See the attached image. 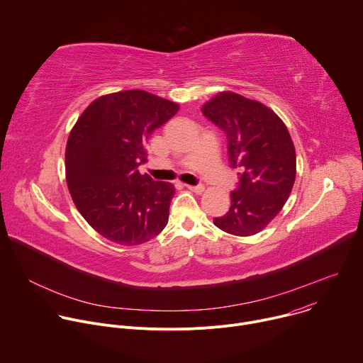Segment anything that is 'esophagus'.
I'll return each instance as SVG.
<instances>
[{"label":"esophagus","instance_id":"34e87169","mask_svg":"<svg viewBox=\"0 0 363 363\" xmlns=\"http://www.w3.org/2000/svg\"><path fill=\"white\" fill-rule=\"evenodd\" d=\"M189 191L195 192V194H202L205 191V186L203 185H185Z\"/></svg>","mask_w":363,"mask_h":363}]
</instances>
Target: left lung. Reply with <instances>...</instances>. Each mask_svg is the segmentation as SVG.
Here are the masks:
<instances>
[{
  "mask_svg": "<svg viewBox=\"0 0 363 363\" xmlns=\"http://www.w3.org/2000/svg\"><path fill=\"white\" fill-rule=\"evenodd\" d=\"M202 115L225 132L238 168L231 206L214 224L233 235L260 233L281 211L296 179V150L283 121L263 103L233 91L206 101Z\"/></svg>",
  "mask_w": 363,
  "mask_h": 363,
  "instance_id": "left-lung-1",
  "label": "left lung"
}]
</instances>
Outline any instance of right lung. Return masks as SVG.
<instances>
[{
	"instance_id": "add662e5",
	"label": "right lung",
	"mask_w": 363,
	"mask_h": 363,
	"mask_svg": "<svg viewBox=\"0 0 363 363\" xmlns=\"http://www.w3.org/2000/svg\"><path fill=\"white\" fill-rule=\"evenodd\" d=\"M179 106L145 90H125L93 100L73 126L66 146V181L89 225L122 245H139L168 224L175 188L138 167L145 143Z\"/></svg>"
}]
</instances>
